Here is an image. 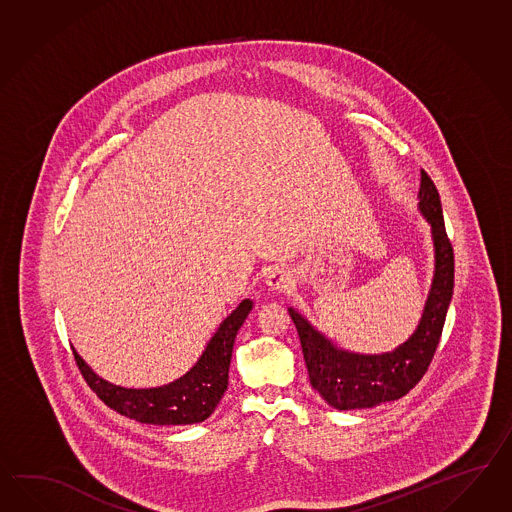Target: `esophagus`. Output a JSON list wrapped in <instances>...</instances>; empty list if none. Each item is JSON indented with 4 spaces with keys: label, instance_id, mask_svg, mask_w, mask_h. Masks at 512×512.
I'll use <instances>...</instances> for the list:
<instances>
[{
    "label": "esophagus",
    "instance_id": "1",
    "mask_svg": "<svg viewBox=\"0 0 512 512\" xmlns=\"http://www.w3.org/2000/svg\"><path fill=\"white\" fill-rule=\"evenodd\" d=\"M266 287L275 294H285L290 288L294 287L292 275L287 270H274L266 275Z\"/></svg>",
    "mask_w": 512,
    "mask_h": 512
}]
</instances>
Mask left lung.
I'll return each mask as SVG.
<instances>
[{"label":"left lung","mask_w":512,"mask_h":512,"mask_svg":"<svg viewBox=\"0 0 512 512\" xmlns=\"http://www.w3.org/2000/svg\"><path fill=\"white\" fill-rule=\"evenodd\" d=\"M418 198L420 212L433 233L435 275L422 320L407 342L381 355L349 353L316 331L300 312L288 309L300 335L312 388L338 411L370 409L383 401L403 398L424 377L437 351L453 294L455 259L437 187L424 170Z\"/></svg>","instance_id":"1"}]
</instances>
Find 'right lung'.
I'll return each instance as SVG.
<instances>
[{"mask_svg":"<svg viewBox=\"0 0 512 512\" xmlns=\"http://www.w3.org/2000/svg\"><path fill=\"white\" fill-rule=\"evenodd\" d=\"M253 303L244 300L216 329L198 362L174 383L157 388H124L101 379L77 351L75 362L88 387L113 411L142 424H198L211 416L227 390L233 344Z\"/></svg>","mask_w":512,"mask_h":512,"instance_id":"add662e5","label":"right lung"}]
</instances>
